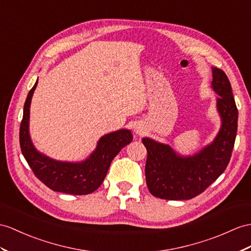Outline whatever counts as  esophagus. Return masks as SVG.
<instances>
[{
    "label": "esophagus",
    "mask_w": 251,
    "mask_h": 251,
    "mask_svg": "<svg viewBox=\"0 0 251 251\" xmlns=\"http://www.w3.org/2000/svg\"><path fill=\"white\" fill-rule=\"evenodd\" d=\"M135 132H136V134H138V135H142V134L144 133V129L142 126H136L135 127Z\"/></svg>",
    "instance_id": "esophagus-1"
}]
</instances>
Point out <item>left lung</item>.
<instances>
[{
  "mask_svg": "<svg viewBox=\"0 0 251 251\" xmlns=\"http://www.w3.org/2000/svg\"><path fill=\"white\" fill-rule=\"evenodd\" d=\"M213 89L222 127L214 142L194 156L183 157L168 145L143 138L147 155L145 175L147 186L154 197L187 200L203 193L221 176L230 162L237 131V107L226 73L213 68Z\"/></svg>",
  "mask_w": 251,
  "mask_h": 251,
  "instance_id": "1",
  "label": "left lung"
}]
</instances>
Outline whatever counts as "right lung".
I'll list each match as a JSON object with an SVG mask.
<instances>
[{
    "label": "right lung",
    "instance_id": "obj_1",
    "mask_svg": "<svg viewBox=\"0 0 251 251\" xmlns=\"http://www.w3.org/2000/svg\"><path fill=\"white\" fill-rule=\"evenodd\" d=\"M38 82V81H37ZM37 82L29 90L24 103L23 118L20 125V148L34 175L54 192L87 195L99 187L114 157L133 139L129 130H119L106 134L98 143L93 154L82 163L58 162L40 154L30 142L28 134L29 104Z\"/></svg>",
    "mask_w": 251,
    "mask_h": 251
}]
</instances>
